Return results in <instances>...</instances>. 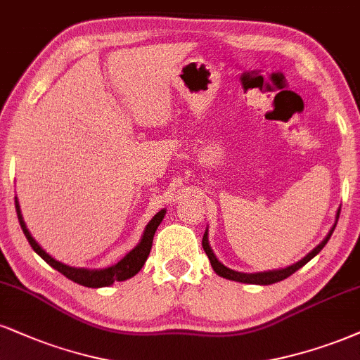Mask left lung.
<instances>
[{
  "mask_svg": "<svg viewBox=\"0 0 360 360\" xmlns=\"http://www.w3.org/2000/svg\"><path fill=\"white\" fill-rule=\"evenodd\" d=\"M339 214H340V212H337V220H339ZM334 229H335V225H334V227H332L329 235H327V237L323 238V240H322L321 243H319V245H317L316 248H314V250L310 252V254H309L307 257H304V259L300 260V262H297V264L290 265V267H287V269H282V270H270V272H260V274H242V272H235V270H230V269L225 267V265L221 264V262L217 260L215 254H214V252H212L210 245H208L207 232L203 233L202 247H203V250H205L208 260H210L212 267H214V270H215L217 274L220 275V277L229 278V281H235V282L259 283V285H270V283L281 282V281H283V278L290 277V275L294 274V272H297V270H299L300 267H304V265L307 264V262H309L310 259H314V257H316V255L319 254V252H321L322 248L326 247V243L329 242V238H330L332 232H334Z\"/></svg>",
  "mask_w": 360,
  "mask_h": 360,
  "instance_id": "8db88e82",
  "label": "left lung"
}]
</instances>
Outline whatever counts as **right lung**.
Wrapping results in <instances>:
<instances>
[{"instance_id": "add662e5", "label": "right lung", "mask_w": 360, "mask_h": 360, "mask_svg": "<svg viewBox=\"0 0 360 360\" xmlns=\"http://www.w3.org/2000/svg\"><path fill=\"white\" fill-rule=\"evenodd\" d=\"M15 205H16V214H18V220H20L21 230H23L25 237L28 238L30 245L33 247V250L37 252V254L41 257V259L46 262V264H50L53 269H56L58 272L63 274L66 278H70V281L79 283V285L91 287V288L108 287V285H112L113 282L127 281V278H130V277H133V275L139 274L140 269L143 267L145 260L148 259L150 250H152L153 235H155V232H157V227L160 225V221L163 220V217H165V210H160L158 214L155 215L152 220H150V224L146 225L145 233H143V237H141L139 245L133 248V250L127 257H123V259L120 260L118 264H115L113 267H108V269H103V270H88V269L68 267V265L61 264V262L53 259L51 255H48L46 252H44L43 248L38 245L37 240L31 237L28 229H26L23 217H21V212H20V205H18L16 198H15Z\"/></svg>"}]
</instances>
